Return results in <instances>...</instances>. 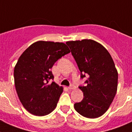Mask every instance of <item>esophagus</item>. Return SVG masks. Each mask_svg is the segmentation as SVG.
<instances>
[{
    "label": "esophagus",
    "mask_w": 132,
    "mask_h": 132,
    "mask_svg": "<svg viewBox=\"0 0 132 132\" xmlns=\"http://www.w3.org/2000/svg\"><path fill=\"white\" fill-rule=\"evenodd\" d=\"M75 87L74 85H71V86L69 87V90H73V89H75Z\"/></svg>",
    "instance_id": "esophagus-1"
}]
</instances>
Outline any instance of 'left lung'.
I'll list each match as a JSON object with an SVG mask.
<instances>
[{
  "instance_id": "left-lung-1",
  "label": "left lung",
  "mask_w": 132,
  "mask_h": 132,
  "mask_svg": "<svg viewBox=\"0 0 132 132\" xmlns=\"http://www.w3.org/2000/svg\"><path fill=\"white\" fill-rule=\"evenodd\" d=\"M71 49L81 73L88 77L85 87H79L84 98L75 103L78 113L88 118H96L108 110L116 95L118 74L111 55L101 44L93 39L69 41Z\"/></svg>"
}]
</instances>
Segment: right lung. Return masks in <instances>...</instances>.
<instances>
[{
    "label": "right lung",
    "instance_id": "obj_1",
    "mask_svg": "<svg viewBox=\"0 0 132 132\" xmlns=\"http://www.w3.org/2000/svg\"><path fill=\"white\" fill-rule=\"evenodd\" d=\"M70 53L62 42L38 41L21 55L14 70L16 93L23 106L35 116H43L56 108L63 91L55 82L51 69L62 56Z\"/></svg>",
    "mask_w": 132,
    "mask_h": 132
}]
</instances>
